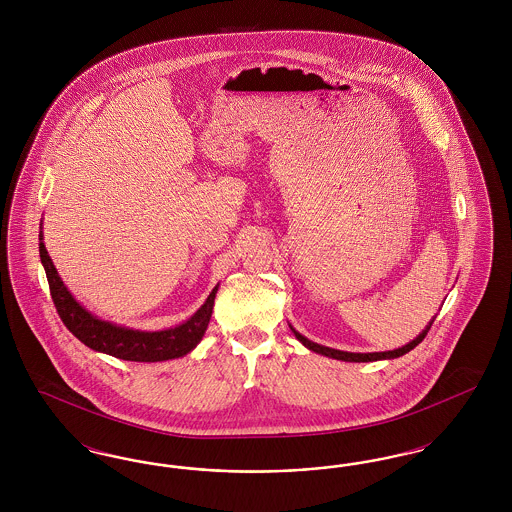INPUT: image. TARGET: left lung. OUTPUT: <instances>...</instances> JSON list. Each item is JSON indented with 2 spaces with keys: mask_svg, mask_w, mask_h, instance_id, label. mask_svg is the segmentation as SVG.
Segmentation results:
<instances>
[{
  "mask_svg": "<svg viewBox=\"0 0 512 512\" xmlns=\"http://www.w3.org/2000/svg\"><path fill=\"white\" fill-rule=\"evenodd\" d=\"M432 322H434V320H432ZM432 322L426 326V330H424L416 340L411 341V343H407V345H403V347H399V349L384 351V353H347V351H338V349H330V347L318 345L315 341L303 338V336H301L299 332H295V330H293V334H295V338L301 341L305 347H309L311 351L320 353V355H326V357H332V359H338V361H349V363H368V361H380V359H395V357H401V355L409 353V351L414 349L420 341L426 338V334H428V330H430Z\"/></svg>",
  "mask_w": 512,
  "mask_h": 512,
  "instance_id": "obj_1",
  "label": "left lung"
}]
</instances>
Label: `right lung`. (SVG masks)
Segmentation results:
<instances>
[{
  "instance_id": "add662e5",
  "label": "right lung",
  "mask_w": 512,
  "mask_h": 512,
  "mask_svg": "<svg viewBox=\"0 0 512 512\" xmlns=\"http://www.w3.org/2000/svg\"><path fill=\"white\" fill-rule=\"evenodd\" d=\"M40 259L46 268L53 305L63 324L73 332V336H76L84 345H88L90 349L113 355L122 361L157 363V361H169V359L182 357L190 353L201 341L207 330V324L211 320L217 288L207 297V301L201 305V309L195 313L194 317L171 330L140 332V330H128L117 324L99 320L94 315H90L82 305H78L73 295L65 288V284L61 282L57 270L49 259L44 242H40Z\"/></svg>"
}]
</instances>
